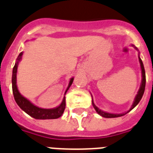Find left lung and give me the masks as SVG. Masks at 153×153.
<instances>
[{"label":"left lung","mask_w":153,"mask_h":153,"mask_svg":"<svg viewBox=\"0 0 153 153\" xmlns=\"http://www.w3.org/2000/svg\"><path fill=\"white\" fill-rule=\"evenodd\" d=\"M132 46H133V47L135 48L136 50H137V51H139L137 48L135 47L134 45H132ZM139 63H140L141 70H142V82H141L140 88H139V91H138L137 95H136L135 99H134L133 104H132L131 108H130V109L128 110L127 112H125V113H122V114L109 113V112H106V111H102V110L99 109V108H98V107H97V106L95 105V104H94V102H93V99H92V105H93V107H94V108L95 109V111H96L97 113L99 114V115H100L101 116L104 117V118H117V117L123 116V115H126V113H128V111H131L132 108H135V106L139 104V102H140V100L142 99V98H143V94H144V91H145V87H146V72H145L144 65H143V62H142V60H141V58H140V57H139ZM91 97H92V96H91Z\"/></svg>","instance_id":"obj_1"}]
</instances>
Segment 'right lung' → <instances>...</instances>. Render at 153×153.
Wrapping results in <instances>:
<instances>
[{
	"mask_svg": "<svg viewBox=\"0 0 153 153\" xmlns=\"http://www.w3.org/2000/svg\"><path fill=\"white\" fill-rule=\"evenodd\" d=\"M23 55V52H21L18 55L17 61L15 62L14 68H13L12 72V91L14 94V99L17 104L18 105L20 108L25 111L27 115L33 117L34 119H58L61 117L63 114L65 108V97L64 96V99L62 100V103L56 108H42L38 106L34 105L33 103L30 102L28 99H27L25 97L21 95L18 89L17 86V71H18V66L20 61L21 60ZM74 78H71L69 82L68 86L66 89L65 95L66 94L67 91L70 88V86L72 84Z\"/></svg>",
	"mask_w": 153,
	"mask_h": 153,
	"instance_id": "right-lung-1",
	"label": "right lung"
}]
</instances>
